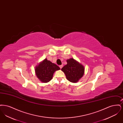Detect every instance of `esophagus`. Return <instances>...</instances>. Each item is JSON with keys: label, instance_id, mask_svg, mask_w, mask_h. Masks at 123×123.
I'll use <instances>...</instances> for the list:
<instances>
[{"label": "esophagus", "instance_id": "obj_1", "mask_svg": "<svg viewBox=\"0 0 123 123\" xmlns=\"http://www.w3.org/2000/svg\"><path fill=\"white\" fill-rule=\"evenodd\" d=\"M63 67V64L59 65V67H60V69H61Z\"/></svg>", "mask_w": 123, "mask_h": 123}]
</instances>
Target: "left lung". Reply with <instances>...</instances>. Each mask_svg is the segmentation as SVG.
Masks as SVG:
<instances>
[{
    "label": "left lung",
    "mask_w": 123,
    "mask_h": 123,
    "mask_svg": "<svg viewBox=\"0 0 123 123\" xmlns=\"http://www.w3.org/2000/svg\"><path fill=\"white\" fill-rule=\"evenodd\" d=\"M67 64L61 69L67 79L71 82H77L84 74L85 68L83 65L73 58L67 60Z\"/></svg>",
    "instance_id": "8db88e82"
}]
</instances>
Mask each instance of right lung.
Instances as JSON below:
<instances>
[{"mask_svg": "<svg viewBox=\"0 0 123 123\" xmlns=\"http://www.w3.org/2000/svg\"><path fill=\"white\" fill-rule=\"evenodd\" d=\"M60 69L59 66L45 59L35 67V74L41 82L47 83L53 78L54 73Z\"/></svg>", "mask_w": 123, "mask_h": 123, "instance_id": "add662e5", "label": "right lung"}]
</instances>
